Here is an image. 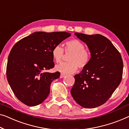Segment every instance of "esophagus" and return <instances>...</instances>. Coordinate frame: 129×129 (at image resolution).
I'll return each instance as SVG.
<instances>
[{
  "label": "esophagus",
  "mask_w": 129,
  "mask_h": 129,
  "mask_svg": "<svg viewBox=\"0 0 129 129\" xmlns=\"http://www.w3.org/2000/svg\"><path fill=\"white\" fill-rule=\"evenodd\" d=\"M65 76V75L61 74V75H60V77H59V78H64Z\"/></svg>",
  "instance_id": "obj_1"
}]
</instances>
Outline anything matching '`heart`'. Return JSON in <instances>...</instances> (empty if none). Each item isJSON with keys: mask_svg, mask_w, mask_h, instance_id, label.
Listing matches in <instances>:
<instances>
[{"mask_svg": "<svg viewBox=\"0 0 129 129\" xmlns=\"http://www.w3.org/2000/svg\"><path fill=\"white\" fill-rule=\"evenodd\" d=\"M66 53H71L68 58V62H64L55 67V70L62 74H72L78 69H83L87 66L90 60V53L84 49V44L78 39H71L65 44ZM52 55L55 62L59 63L64 55V50L61 45H56L52 49Z\"/></svg>", "mask_w": 129, "mask_h": 129, "instance_id": "obj_1", "label": "heart"}]
</instances>
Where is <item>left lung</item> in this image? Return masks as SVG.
Listing matches in <instances>:
<instances>
[{
    "label": "left lung",
    "instance_id": "obj_1",
    "mask_svg": "<svg viewBox=\"0 0 129 129\" xmlns=\"http://www.w3.org/2000/svg\"><path fill=\"white\" fill-rule=\"evenodd\" d=\"M75 35L86 44L91 58L81 72L74 76L71 93L80 106L93 108L104 104L119 85L122 58L110 40L101 35L76 32Z\"/></svg>",
    "mask_w": 129,
    "mask_h": 129
}]
</instances>
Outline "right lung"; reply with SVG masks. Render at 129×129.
<instances>
[{
    "label": "right lung",
    "instance_id": "right-lung-1",
    "mask_svg": "<svg viewBox=\"0 0 129 129\" xmlns=\"http://www.w3.org/2000/svg\"><path fill=\"white\" fill-rule=\"evenodd\" d=\"M71 36L65 32H35L13 46L7 61L6 75L13 93L28 106L41 104L47 97L58 72H46L54 67L52 49Z\"/></svg>",
    "mask_w": 129,
    "mask_h": 129
}]
</instances>
